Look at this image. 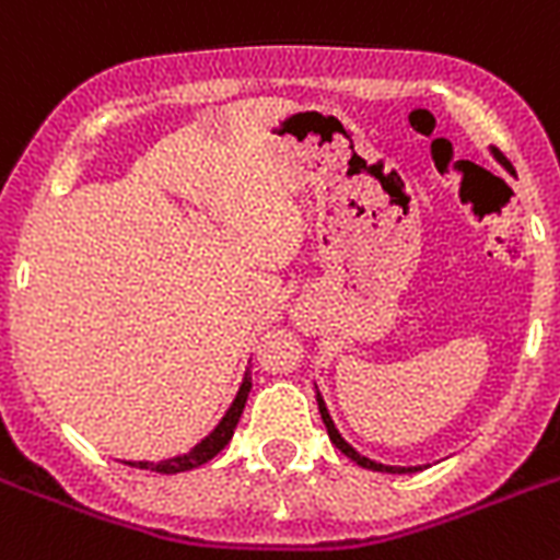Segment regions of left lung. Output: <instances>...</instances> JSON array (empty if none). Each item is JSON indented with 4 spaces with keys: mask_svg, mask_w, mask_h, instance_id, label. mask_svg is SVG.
Returning <instances> with one entry per match:
<instances>
[{
    "mask_svg": "<svg viewBox=\"0 0 560 560\" xmlns=\"http://www.w3.org/2000/svg\"><path fill=\"white\" fill-rule=\"evenodd\" d=\"M494 158H498V161L503 163V166H506L509 170V161L506 158H503L501 152H494ZM319 411H322V420H325V429H327V438H330V443L336 445V448H339V452L345 454V457H351L353 463H357V466H362V469H371V471H390V475H406V471H417V469H411V466H383V463H374V460H368V457H362V454L357 452V448H353V445H348L342 440V434H339V431H336V425H334V420H330V413H327V408H325V402H322V397H319Z\"/></svg>",
    "mask_w": 560,
    "mask_h": 560,
    "instance_id": "8db88e82",
    "label": "left lung"
}]
</instances>
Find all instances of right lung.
Returning <instances> with one entry per match:
<instances>
[{"label": "right lung", "mask_w": 560, "mask_h": 560, "mask_svg": "<svg viewBox=\"0 0 560 560\" xmlns=\"http://www.w3.org/2000/svg\"><path fill=\"white\" fill-rule=\"evenodd\" d=\"M253 388V376H244V383L238 388V397L233 399V406L230 411L224 413V420L218 422V429L209 434L207 440L195 445L189 454H180V457H172V460H161V463H129V466H138V469H149V471H158V475H177V471H189V469H198L203 463H209L215 457L221 448H224L230 440H233V431L241 420V411H244V402H247V394Z\"/></svg>", "instance_id": "right-lung-1"}]
</instances>
